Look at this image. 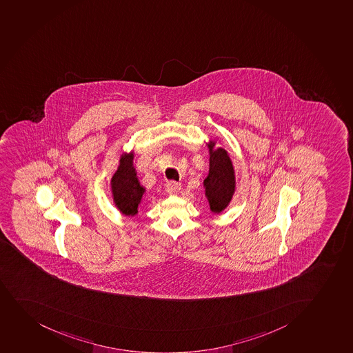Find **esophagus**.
Returning <instances> with one entry per match:
<instances>
[{"label": "esophagus", "mask_w": 353, "mask_h": 353, "mask_svg": "<svg viewBox=\"0 0 353 353\" xmlns=\"http://www.w3.org/2000/svg\"><path fill=\"white\" fill-rule=\"evenodd\" d=\"M181 190V183H179L176 181H170L166 185V192L168 194H171V195H175V194H178Z\"/></svg>", "instance_id": "obj_1"}]
</instances>
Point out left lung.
I'll return each mask as SVG.
<instances>
[{
  "label": "left lung",
  "mask_w": 353,
  "mask_h": 353,
  "mask_svg": "<svg viewBox=\"0 0 353 353\" xmlns=\"http://www.w3.org/2000/svg\"><path fill=\"white\" fill-rule=\"evenodd\" d=\"M205 195L212 212H222L230 202L234 192V168L225 150L210 149V168L204 179Z\"/></svg>",
  "instance_id": "left-lung-1"
}]
</instances>
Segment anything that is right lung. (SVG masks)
<instances>
[{
  "mask_svg": "<svg viewBox=\"0 0 353 353\" xmlns=\"http://www.w3.org/2000/svg\"><path fill=\"white\" fill-rule=\"evenodd\" d=\"M132 159V154L123 156L119 170L112 179V195L116 205L126 216L137 214L138 205L145 192L138 181Z\"/></svg>",
  "mask_w": 353,
  "mask_h": 353,
  "instance_id": "right-lung-1",
  "label": "right lung"
}]
</instances>
